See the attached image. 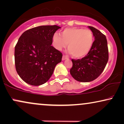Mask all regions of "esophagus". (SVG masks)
<instances>
[{
	"mask_svg": "<svg viewBox=\"0 0 124 124\" xmlns=\"http://www.w3.org/2000/svg\"><path fill=\"white\" fill-rule=\"evenodd\" d=\"M67 58H68V57H67V56H66V55H63L62 56V60H63V61L65 60V59H66Z\"/></svg>",
	"mask_w": 124,
	"mask_h": 124,
	"instance_id": "esophagus-1",
	"label": "esophagus"
}]
</instances>
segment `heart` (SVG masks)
<instances>
[{
	"label": "heart",
	"mask_w": 124,
	"mask_h": 124,
	"mask_svg": "<svg viewBox=\"0 0 124 124\" xmlns=\"http://www.w3.org/2000/svg\"><path fill=\"white\" fill-rule=\"evenodd\" d=\"M61 37L57 34L53 37V45L56 49L61 51L66 47L69 53L76 58L86 55L93 43V33L90 30L81 28H66L61 32Z\"/></svg>",
	"instance_id": "heart-1"
}]
</instances>
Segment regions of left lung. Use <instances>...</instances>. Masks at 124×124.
<instances>
[{"instance_id":"left-lung-1","label":"left lung","mask_w":124,"mask_h":124,"mask_svg":"<svg viewBox=\"0 0 124 124\" xmlns=\"http://www.w3.org/2000/svg\"><path fill=\"white\" fill-rule=\"evenodd\" d=\"M94 37L88 54L81 59H71L73 67L70 74L79 82H88L94 80L104 71L109 59L107 40L105 35L95 28L88 26Z\"/></svg>"}]
</instances>
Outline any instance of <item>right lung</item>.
Listing matches in <instances>:
<instances>
[{
    "instance_id": "add662e5",
    "label": "right lung",
    "mask_w": 124,
    "mask_h": 124,
    "mask_svg": "<svg viewBox=\"0 0 124 124\" xmlns=\"http://www.w3.org/2000/svg\"><path fill=\"white\" fill-rule=\"evenodd\" d=\"M57 25L40 26L26 31L15 47V68L25 82L33 86L46 83L52 76L62 54L51 46Z\"/></svg>"
}]
</instances>
